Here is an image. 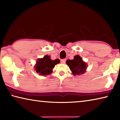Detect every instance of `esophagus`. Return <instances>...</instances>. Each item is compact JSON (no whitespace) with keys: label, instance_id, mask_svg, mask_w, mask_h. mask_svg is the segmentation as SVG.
Listing matches in <instances>:
<instances>
[{"label":"esophagus","instance_id":"obj_1","mask_svg":"<svg viewBox=\"0 0 120 120\" xmlns=\"http://www.w3.org/2000/svg\"><path fill=\"white\" fill-rule=\"evenodd\" d=\"M66 59H62L61 60V63L62 64H64L65 63H66Z\"/></svg>","mask_w":120,"mask_h":120}]
</instances>
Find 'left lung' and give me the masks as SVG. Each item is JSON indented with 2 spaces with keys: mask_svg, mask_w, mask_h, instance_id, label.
I'll return each instance as SVG.
<instances>
[{
  "mask_svg": "<svg viewBox=\"0 0 120 120\" xmlns=\"http://www.w3.org/2000/svg\"><path fill=\"white\" fill-rule=\"evenodd\" d=\"M66 64L74 75L83 74L86 72L87 65L79 55L75 56L73 60H67Z\"/></svg>",
  "mask_w": 120,
  "mask_h": 120,
  "instance_id": "1",
  "label": "left lung"
}]
</instances>
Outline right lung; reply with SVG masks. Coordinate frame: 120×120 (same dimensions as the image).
Here are the masks:
<instances>
[{"label":"right lung","mask_w":120,"mask_h":120,"mask_svg":"<svg viewBox=\"0 0 120 120\" xmlns=\"http://www.w3.org/2000/svg\"><path fill=\"white\" fill-rule=\"evenodd\" d=\"M60 62V60L56 59L52 60L50 56L46 55L43 58L38 59L36 61L34 68L37 73L41 75H49L51 74L52 69L55 67V65Z\"/></svg>","instance_id":"1"}]
</instances>
